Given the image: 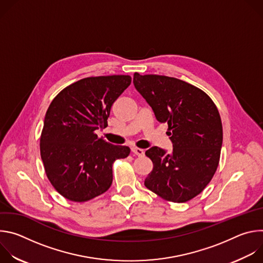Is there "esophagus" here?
Wrapping results in <instances>:
<instances>
[{
	"instance_id": "34e87169",
	"label": "esophagus",
	"mask_w": 263,
	"mask_h": 263,
	"mask_svg": "<svg viewBox=\"0 0 263 263\" xmlns=\"http://www.w3.org/2000/svg\"><path fill=\"white\" fill-rule=\"evenodd\" d=\"M133 152L135 153V154H137L138 156H142L143 154H144V151L142 148H137V147H134L133 148Z\"/></svg>"
}]
</instances>
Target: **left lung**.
Returning <instances> with one entry per match:
<instances>
[{
  "instance_id": "left-lung-1",
  "label": "left lung",
  "mask_w": 263,
  "mask_h": 263,
  "mask_svg": "<svg viewBox=\"0 0 263 263\" xmlns=\"http://www.w3.org/2000/svg\"><path fill=\"white\" fill-rule=\"evenodd\" d=\"M133 83L156 120L167 122L173 143L170 154L157 146L145 152L153 161L145 187L175 203L195 198L218 165L222 128L216 106L203 90L176 78L135 72Z\"/></svg>"
}]
</instances>
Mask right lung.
<instances>
[{"label": "right lung", "mask_w": 263, "mask_h": 263, "mask_svg": "<svg viewBox=\"0 0 263 263\" xmlns=\"http://www.w3.org/2000/svg\"><path fill=\"white\" fill-rule=\"evenodd\" d=\"M129 76H101L79 80L52 101L44 122L41 155L57 192L74 202L105 193L112 183V163L126 158L128 146L98 139L110 108L130 85Z\"/></svg>", "instance_id": "obj_1"}]
</instances>
